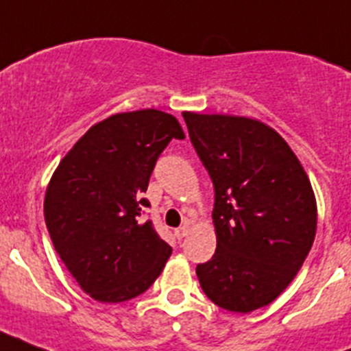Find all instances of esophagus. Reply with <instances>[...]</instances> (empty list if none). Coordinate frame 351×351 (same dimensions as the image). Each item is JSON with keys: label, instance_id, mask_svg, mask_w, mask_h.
I'll return each instance as SVG.
<instances>
[{"label": "esophagus", "instance_id": "34e87169", "mask_svg": "<svg viewBox=\"0 0 351 351\" xmlns=\"http://www.w3.org/2000/svg\"><path fill=\"white\" fill-rule=\"evenodd\" d=\"M173 234H176V237H178V239H184L186 235L190 234V226H188V225L179 226V228H176V232H173Z\"/></svg>", "mask_w": 351, "mask_h": 351}]
</instances>
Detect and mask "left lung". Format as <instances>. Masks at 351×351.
Masks as SVG:
<instances>
[{
  "instance_id": "left-lung-1",
  "label": "left lung",
  "mask_w": 351,
  "mask_h": 351,
  "mask_svg": "<svg viewBox=\"0 0 351 351\" xmlns=\"http://www.w3.org/2000/svg\"><path fill=\"white\" fill-rule=\"evenodd\" d=\"M191 144L213 179L216 251L198 263L216 306L250 313L291 283L316 234L308 173L280 133L256 119L182 112Z\"/></svg>"
}]
</instances>
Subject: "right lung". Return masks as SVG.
Segmentation results:
<instances>
[{
	"mask_svg": "<svg viewBox=\"0 0 351 351\" xmlns=\"http://www.w3.org/2000/svg\"><path fill=\"white\" fill-rule=\"evenodd\" d=\"M179 121L156 108L96 123L52 173L43 214L52 244L70 274L100 302H125L154 283L172 247L142 223V198L156 160Z\"/></svg>",
	"mask_w": 351,
	"mask_h": 351,
	"instance_id": "obj_1",
	"label": "right lung"
}]
</instances>
